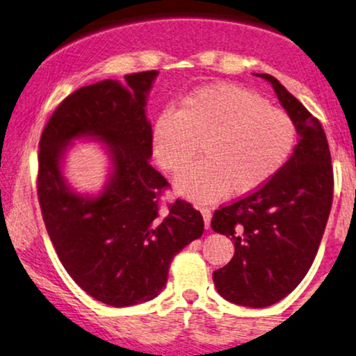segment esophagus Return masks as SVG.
Masks as SVG:
<instances>
[{
  "instance_id": "obj_1",
  "label": "esophagus",
  "mask_w": 356,
  "mask_h": 356,
  "mask_svg": "<svg viewBox=\"0 0 356 356\" xmlns=\"http://www.w3.org/2000/svg\"><path fill=\"white\" fill-rule=\"evenodd\" d=\"M200 211H202V217H204L205 228H209L210 227V220H211V210L209 209V207H202Z\"/></svg>"
}]
</instances>
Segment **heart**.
Instances as JSON below:
<instances>
[{
	"instance_id": "heart-1",
	"label": "heart",
	"mask_w": 356,
	"mask_h": 356,
	"mask_svg": "<svg viewBox=\"0 0 356 356\" xmlns=\"http://www.w3.org/2000/svg\"><path fill=\"white\" fill-rule=\"evenodd\" d=\"M298 128L282 108L235 83H213L165 110L152 128V151L165 172L177 175L181 195L213 202L225 192L240 197L258 191L284 168L294 151Z\"/></svg>"
}]
</instances>
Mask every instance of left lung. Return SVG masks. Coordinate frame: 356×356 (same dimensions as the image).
<instances>
[{"label": "left lung", "mask_w": 356, "mask_h": 356, "mask_svg": "<svg viewBox=\"0 0 356 356\" xmlns=\"http://www.w3.org/2000/svg\"><path fill=\"white\" fill-rule=\"evenodd\" d=\"M296 123L299 143L268 184L220 207L213 232L235 243L213 273L218 294L233 304L268 307L291 294L312 266L334 199V169L321 121L269 74H259Z\"/></svg>", "instance_id": "obj_1"}]
</instances>
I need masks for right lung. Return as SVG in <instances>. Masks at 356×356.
<instances>
[{"label":"right lung","instance_id":"add662e5","mask_svg":"<svg viewBox=\"0 0 356 356\" xmlns=\"http://www.w3.org/2000/svg\"><path fill=\"white\" fill-rule=\"evenodd\" d=\"M157 70L75 90L56 108L40 134L38 197L58 259L93 299L126 307L154 299L168 282L174 256L202 236L204 218L177 199L161 207L169 182L149 164L152 129L146 93ZM97 136L114 159L105 191L90 200L72 193L60 170L66 145Z\"/></svg>","mask_w":356,"mask_h":356}]
</instances>
